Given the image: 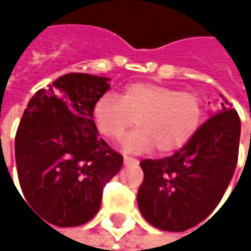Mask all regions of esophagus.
<instances>
[{"label": "esophagus", "instance_id": "34e87169", "mask_svg": "<svg viewBox=\"0 0 251 251\" xmlns=\"http://www.w3.org/2000/svg\"><path fill=\"white\" fill-rule=\"evenodd\" d=\"M124 164H125V166H135V164H138V161H136L135 158L125 157V158H124Z\"/></svg>", "mask_w": 251, "mask_h": 251}]
</instances>
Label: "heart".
Instances as JSON below:
<instances>
[{
  "label": "heart",
  "instance_id": "obj_1",
  "mask_svg": "<svg viewBox=\"0 0 251 251\" xmlns=\"http://www.w3.org/2000/svg\"><path fill=\"white\" fill-rule=\"evenodd\" d=\"M93 119L109 141H119L136 121L138 129L122 142L126 152L144 154L157 147L158 152L169 154L195 135L202 121V100L190 91L135 82L126 87L121 100L113 94L101 96L93 107Z\"/></svg>",
  "mask_w": 251,
  "mask_h": 251
}]
</instances>
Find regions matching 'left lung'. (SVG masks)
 <instances>
[{
	"mask_svg": "<svg viewBox=\"0 0 251 251\" xmlns=\"http://www.w3.org/2000/svg\"><path fill=\"white\" fill-rule=\"evenodd\" d=\"M226 99L221 110L201 125L172 157L142 160L138 190L142 217L163 231L180 232L208 218L232 178L241 124Z\"/></svg>",
	"mask_w": 251,
	"mask_h": 251,
	"instance_id": "8db88e82",
	"label": "left lung"
}]
</instances>
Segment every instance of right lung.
<instances>
[{
  "label": "right lung",
  "instance_id": "add662e5",
  "mask_svg": "<svg viewBox=\"0 0 251 251\" xmlns=\"http://www.w3.org/2000/svg\"><path fill=\"white\" fill-rule=\"evenodd\" d=\"M109 87L106 76L71 73L39 90L25 107L16 133L17 175L25 201L48 224L88 223L124 164L93 121Z\"/></svg>",
  "mask_w": 251,
  "mask_h": 251
}]
</instances>
